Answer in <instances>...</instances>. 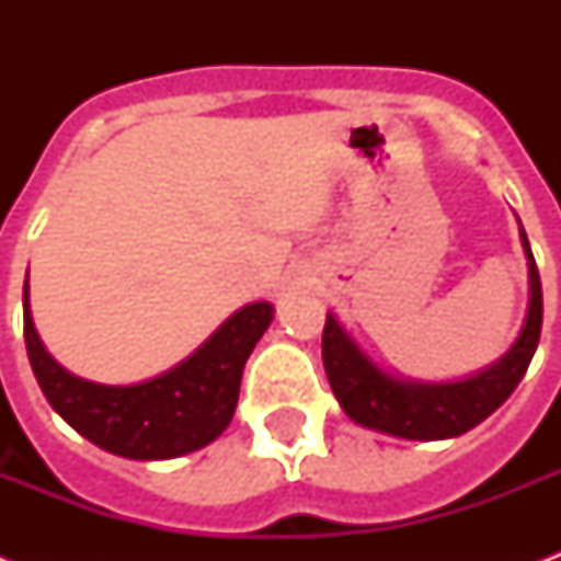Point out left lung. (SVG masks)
Masks as SVG:
<instances>
[{
  "mask_svg": "<svg viewBox=\"0 0 561 561\" xmlns=\"http://www.w3.org/2000/svg\"><path fill=\"white\" fill-rule=\"evenodd\" d=\"M530 314L515 346L486 373L457 383L396 381L352 343L332 314L323 329V367L334 396L352 422L404 439H448L480 425L504 404L530 367L541 334V279L530 253Z\"/></svg>",
  "mask_w": 561,
  "mask_h": 561,
  "instance_id": "left-lung-1",
  "label": "left lung"
}]
</instances>
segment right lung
<instances>
[{"mask_svg":"<svg viewBox=\"0 0 561 561\" xmlns=\"http://www.w3.org/2000/svg\"><path fill=\"white\" fill-rule=\"evenodd\" d=\"M25 350L48 404L90 443L130 460H169L224 434L236 413L241 373L273 320L271 302L241 308L180 367L134 387H104L66 373L39 343L22 288Z\"/></svg>","mask_w":561,"mask_h":561,"instance_id":"add662e5","label":"right lung"}]
</instances>
